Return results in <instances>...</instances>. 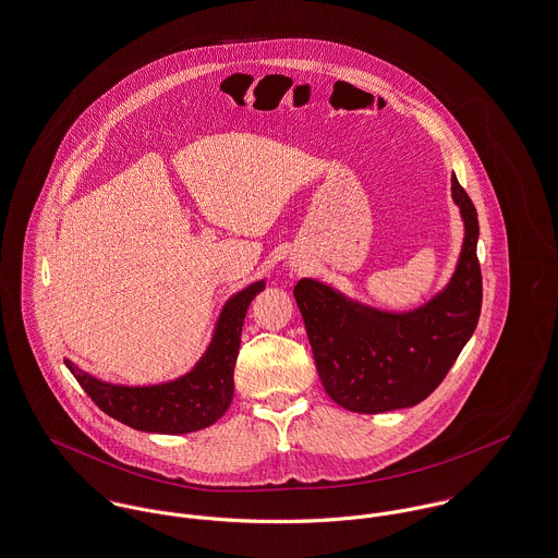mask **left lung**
Returning a JSON list of instances; mask_svg holds the SVG:
<instances>
[{"mask_svg": "<svg viewBox=\"0 0 558 558\" xmlns=\"http://www.w3.org/2000/svg\"><path fill=\"white\" fill-rule=\"evenodd\" d=\"M464 220V244L449 284L411 312H383L304 278L295 302L306 323L318 378L333 402L353 413L415 407L447 376L482 312L480 222L464 187L451 178Z\"/></svg>", "mask_w": 558, "mask_h": 558, "instance_id": "1", "label": "left lung"}]
</instances>
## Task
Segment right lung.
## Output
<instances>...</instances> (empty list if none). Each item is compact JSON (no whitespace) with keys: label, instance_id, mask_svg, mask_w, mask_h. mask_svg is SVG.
<instances>
[{"label":"right lung","instance_id":"1","mask_svg":"<svg viewBox=\"0 0 558 558\" xmlns=\"http://www.w3.org/2000/svg\"><path fill=\"white\" fill-rule=\"evenodd\" d=\"M265 289L258 280L235 293L220 312L214 338L192 371L160 385L105 383L63 360L85 393L109 417L141 433L187 434L218 422L233 400V371L250 302Z\"/></svg>","mask_w":558,"mask_h":558}]
</instances>
